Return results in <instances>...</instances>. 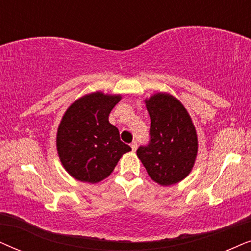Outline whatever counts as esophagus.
I'll return each instance as SVG.
<instances>
[{
    "label": "esophagus",
    "mask_w": 251,
    "mask_h": 251,
    "mask_svg": "<svg viewBox=\"0 0 251 251\" xmlns=\"http://www.w3.org/2000/svg\"><path fill=\"white\" fill-rule=\"evenodd\" d=\"M131 148H132L133 151H135L136 148H138V143H136L135 141H134V142H132V143H131Z\"/></svg>",
    "instance_id": "1"
}]
</instances>
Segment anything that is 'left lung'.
<instances>
[{"mask_svg": "<svg viewBox=\"0 0 251 251\" xmlns=\"http://www.w3.org/2000/svg\"><path fill=\"white\" fill-rule=\"evenodd\" d=\"M145 103L150 116V142L140 147L136 155L153 181L175 185L195 164L199 151L195 126L182 103L169 93H155Z\"/></svg>", "mask_w": 251, "mask_h": 251, "instance_id": "left-lung-1", "label": "left lung"}]
</instances>
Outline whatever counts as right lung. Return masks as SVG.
<instances>
[{"mask_svg": "<svg viewBox=\"0 0 251 251\" xmlns=\"http://www.w3.org/2000/svg\"><path fill=\"white\" fill-rule=\"evenodd\" d=\"M120 94L93 92L75 100L62 117L56 147L63 168L79 181L96 183L108 178L131 147L120 141L109 115Z\"/></svg>", "mask_w": 251, "mask_h": 251, "instance_id": "obj_1", "label": "right lung"}]
</instances>
